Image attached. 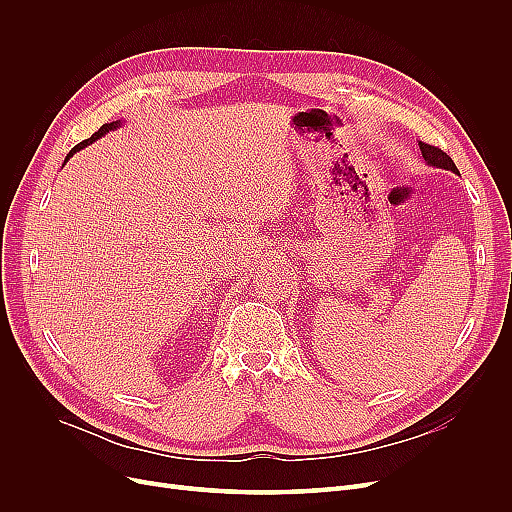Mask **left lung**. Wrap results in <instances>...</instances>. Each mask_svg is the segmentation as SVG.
I'll return each instance as SVG.
<instances>
[{"label":"left lung","mask_w":512,"mask_h":512,"mask_svg":"<svg viewBox=\"0 0 512 512\" xmlns=\"http://www.w3.org/2000/svg\"><path fill=\"white\" fill-rule=\"evenodd\" d=\"M419 149H421V155H423V159L427 161L429 166H436V168H444V170L456 172L454 161L440 147H434V145H427V143L419 141Z\"/></svg>","instance_id":"1"}]
</instances>
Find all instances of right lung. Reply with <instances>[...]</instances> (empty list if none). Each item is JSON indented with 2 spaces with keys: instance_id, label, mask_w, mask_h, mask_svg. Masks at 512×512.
Wrapping results in <instances>:
<instances>
[{
  "instance_id": "add662e5",
  "label": "right lung",
  "mask_w": 512,
  "mask_h": 512,
  "mask_svg": "<svg viewBox=\"0 0 512 512\" xmlns=\"http://www.w3.org/2000/svg\"><path fill=\"white\" fill-rule=\"evenodd\" d=\"M118 126H120V122H110V124H103V126H101V128H99V130L93 134L91 139H87V141H83V143H78V145H76V147H74V149H72V151L66 155V159H70V157H72L76 151H80V149H83V147H87V145H89V143H93L95 139L103 137L105 132H110V130H114V128H118Z\"/></svg>"
}]
</instances>
